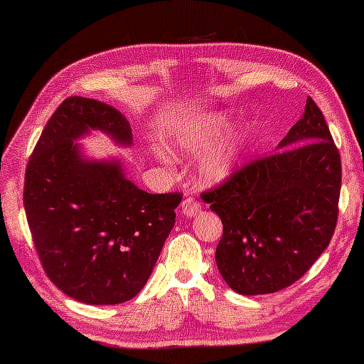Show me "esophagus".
<instances>
[{"label":"esophagus","mask_w":364,"mask_h":364,"mask_svg":"<svg viewBox=\"0 0 364 364\" xmlns=\"http://www.w3.org/2000/svg\"><path fill=\"white\" fill-rule=\"evenodd\" d=\"M181 211L184 215H188V218H194V215L202 213V206H200V203L196 202L194 198H186L183 200L181 203Z\"/></svg>","instance_id":"obj_1"}]
</instances>
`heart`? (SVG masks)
<instances>
[{
  "label": "heart",
  "instance_id": "b5f03b06",
  "mask_svg": "<svg viewBox=\"0 0 364 364\" xmlns=\"http://www.w3.org/2000/svg\"><path fill=\"white\" fill-rule=\"evenodd\" d=\"M231 125L228 112H215L197 115L194 119L183 122L173 131L172 146L175 150L188 154H198L218 141ZM245 149V136L242 131H233L215 144L208 151L200 164V176L210 184H218L228 180L236 172Z\"/></svg>",
  "mask_w": 364,
  "mask_h": 364
}]
</instances>
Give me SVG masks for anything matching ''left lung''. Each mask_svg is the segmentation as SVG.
<instances>
[{
  "instance_id": "obj_1",
  "label": "left lung",
  "mask_w": 364,
  "mask_h": 364,
  "mask_svg": "<svg viewBox=\"0 0 364 364\" xmlns=\"http://www.w3.org/2000/svg\"><path fill=\"white\" fill-rule=\"evenodd\" d=\"M341 158L321 109L305 112L269 156L202 194L223 223L215 262L242 296L288 288L308 272L335 233Z\"/></svg>"
}]
</instances>
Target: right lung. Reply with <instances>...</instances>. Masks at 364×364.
<instances>
[{"label": "right lung", "mask_w": 364, "mask_h": 364, "mask_svg": "<svg viewBox=\"0 0 364 364\" xmlns=\"http://www.w3.org/2000/svg\"><path fill=\"white\" fill-rule=\"evenodd\" d=\"M102 131L133 144L128 120L98 100L70 97L31 154L23 203L45 274L87 305H117L144 288L175 223L181 194H149L117 158L90 159L76 142Z\"/></svg>", "instance_id": "obj_1"}]
</instances>
